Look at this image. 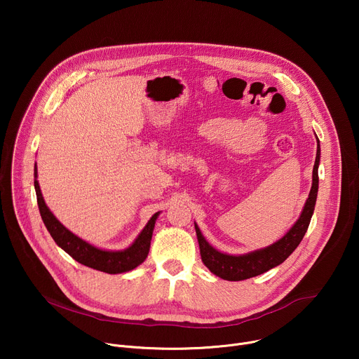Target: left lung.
<instances>
[{
  "label": "left lung",
  "mask_w": 359,
  "mask_h": 359,
  "mask_svg": "<svg viewBox=\"0 0 359 359\" xmlns=\"http://www.w3.org/2000/svg\"><path fill=\"white\" fill-rule=\"evenodd\" d=\"M318 165H320V142L317 143V158L313 169V186H311L309 198L305 201V206L299 219L281 240H278L277 243L266 248L252 251L248 254H243V255L223 254L215 250L206 241V238L203 237L197 224H194L203 264L206 266L213 274H216L223 280L241 281L255 276H260L274 269L276 266L284 263L288 255L298 247L304 234L306 233V229L310 226L314 208H316V201H317V193H318Z\"/></svg>",
  "instance_id": "left-lung-1"
}]
</instances>
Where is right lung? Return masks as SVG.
Instances as JSON below:
<instances>
[{
    "instance_id": "right-lung-1",
    "label": "right lung",
    "mask_w": 359,
    "mask_h": 359,
    "mask_svg": "<svg viewBox=\"0 0 359 359\" xmlns=\"http://www.w3.org/2000/svg\"><path fill=\"white\" fill-rule=\"evenodd\" d=\"M34 176L36 177V165L34 169ZM34 186L36 191L39 213L46 230L49 231L50 237L54 238V241L78 263L108 274H119L133 270L146 260L150 248L153 229H155V223L159 213H155L151 216V219L147 222L142 233L137 236V238L129 248L123 251H105L90 245L89 243L83 241L82 238L71 233L67 227H64L46 208L36 179L34 180Z\"/></svg>"
}]
</instances>
